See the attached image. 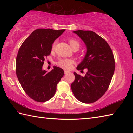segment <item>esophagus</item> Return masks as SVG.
<instances>
[{"label": "esophagus", "mask_w": 133, "mask_h": 133, "mask_svg": "<svg viewBox=\"0 0 133 133\" xmlns=\"http://www.w3.org/2000/svg\"><path fill=\"white\" fill-rule=\"evenodd\" d=\"M69 72H70V71H67V70H64V74H68V73H69Z\"/></svg>", "instance_id": "obj_1"}]
</instances>
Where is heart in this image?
Masks as SVG:
<instances>
[{"mask_svg":"<svg viewBox=\"0 0 133 133\" xmlns=\"http://www.w3.org/2000/svg\"><path fill=\"white\" fill-rule=\"evenodd\" d=\"M69 43L70 46L72 47V49H79L80 47V43L79 42L75 40L74 39H69ZM56 42H54L52 45V50H54ZM74 63V61L70 59H67V58H63L59 60L57 64L59 67H62L64 69H70L72 67V64Z\"/></svg>","mask_w":133,"mask_h":133,"instance_id":"b5f03b06","label":"heart"}]
</instances>
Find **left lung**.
<instances>
[{
    "mask_svg": "<svg viewBox=\"0 0 133 133\" xmlns=\"http://www.w3.org/2000/svg\"><path fill=\"white\" fill-rule=\"evenodd\" d=\"M73 32L79 36L87 49L77 69H87V72L84 77L74 72L75 78L71 90L81 102L91 103L102 97L109 88L115 70L113 53L107 42L95 32L81 30Z\"/></svg>",
    "mask_w": 133,
    "mask_h": 133,
    "instance_id": "1",
    "label": "left lung"
}]
</instances>
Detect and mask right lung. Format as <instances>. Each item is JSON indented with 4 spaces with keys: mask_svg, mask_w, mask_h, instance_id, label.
<instances>
[{
    "mask_svg": "<svg viewBox=\"0 0 133 133\" xmlns=\"http://www.w3.org/2000/svg\"><path fill=\"white\" fill-rule=\"evenodd\" d=\"M65 30H35L19 50L16 73L25 92L36 102H44L53 97L56 85L64 75L63 70L54 66L49 72L42 69L44 61L52 50V44Z\"/></svg>",
    "mask_w": 133,
    "mask_h": 133,
    "instance_id": "obj_1",
    "label": "right lung"
}]
</instances>
